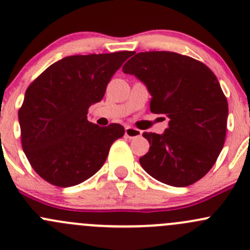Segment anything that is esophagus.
I'll return each instance as SVG.
<instances>
[{"instance_id": "1", "label": "esophagus", "mask_w": 250, "mask_h": 250, "mask_svg": "<svg viewBox=\"0 0 250 250\" xmlns=\"http://www.w3.org/2000/svg\"><path fill=\"white\" fill-rule=\"evenodd\" d=\"M125 137L129 138V139H133V138L140 137L141 130L137 129V128H133V127H125Z\"/></svg>"}]
</instances>
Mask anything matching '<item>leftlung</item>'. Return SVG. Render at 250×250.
<instances>
[{"instance_id":"8db88e82","label":"left lung","mask_w":250,"mask_h":250,"mask_svg":"<svg viewBox=\"0 0 250 250\" xmlns=\"http://www.w3.org/2000/svg\"><path fill=\"white\" fill-rule=\"evenodd\" d=\"M122 70L145 83L151 112L169 118L163 134L143 133L150 148L141 167L176 188L202 179L223 150L228 125V99L214 72L193 58L163 50L138 53Z\"/></svg>"}]
</instances>
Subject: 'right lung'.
<instances>
[{
    "mask_svg": "<svg viewBox=\"0 0 250 250\" xmlns=\"http://www.w3.org/2000/svg\"><path fill=\"white\" fill-rule=\"evenodd\" d=\"M132 52L71 55L47 67L25 92L19 109L21 145L42 179L59 188L94 175L111 145L125 134L118 123L99 127L87 120L107 83Z\"/></svg>",
    "mask_w": 250,
    "mask_h": 250,
    "instance_id": "right-lung-1",
    "label": "right lung"
}]
</instances>
